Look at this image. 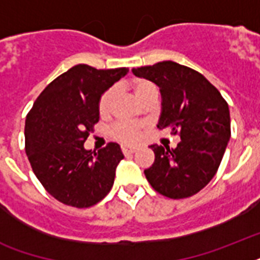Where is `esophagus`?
Here are the masks:
<instances>
[{"mask_svg":"<svg viewBox=\"0 0 260 260\" xmlns=\"http://www.w3.org/2000/svg\"><path fill=\"white\" fill-rule=\"evenodd\" d=\"M136 147H129V146H122L121 147V151L122 154L124 155H129V154H134V152H136Z\"/></svg>","mask_w":260,"mask_h":260,"instance_id":"1","label":"esophagus"}]
</instances>
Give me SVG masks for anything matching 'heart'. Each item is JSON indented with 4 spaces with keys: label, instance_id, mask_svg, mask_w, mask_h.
Listing matches in <instances>:
<instances>
[{
    "label": "heart",
    "instance_id": "b5f03b06",
    "mask_svg": "<svg viewBox=\"0 0 260 260\" xmlns=\"http://www.w3.org/2000/svg\"><path fill=\"white\" fill-rule=\"evenodd\" d=\"M132 89H134L136 97L143 102H146L148 98L154 97V95H158V87L154 82H151L148 79H136L132 83ZM114 97H116V90L113 87H110L102 94L100 101H98V112H100L101 116H108L110 113L112 106H113ZM143 128H144L143 124L120 121L117 124H114L113 128H112V136L114 139H117L118 142L132 144V143H136L139 140Z\"/></svg>",
    "mask_w": 260,
    "mask_h": 260
}]
</instances>
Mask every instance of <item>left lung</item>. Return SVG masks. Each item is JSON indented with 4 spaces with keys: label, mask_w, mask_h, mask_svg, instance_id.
<instances>
[{
    "label": "left lung",
    "mask_w": 260,
    "mask_h": 260,
    "mask_svg": "<svg viewBox=\"0 0 260 260\" xmlns=\"http://www.w3.org/2000/svg\"><path fill=\"white\" fill-rule=\"evenodd\" d=\"M132 73L159 86V129L181 136L175 148L151 146L155 162L144 170L147 181L165 197H191L209 183L221 163L231 138L228 104L204 75L179 63L165 60Z\"/></svg>",
    "instance_id": "8db88e82"
}]
</instances>
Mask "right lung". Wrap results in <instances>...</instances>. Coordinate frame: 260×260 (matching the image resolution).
<instances>
[{"mask_svg":"<svg viewBox=\"0 0 260 260\" xmlns=\"http://www.w3.org/2000/svg\"><path fill=\"white\" fill-rule=\"evenodd\" d=\"M128 69L77 64L36 98L25 120V152L44 189L64 205L89 208L109 193L124 155L117 143L85 150L100 120L98 101Z\"/></svg>","mask_w":260,"mask_h":260,"instance_id":"obj_1","label":"right lung"}]
</instances>
